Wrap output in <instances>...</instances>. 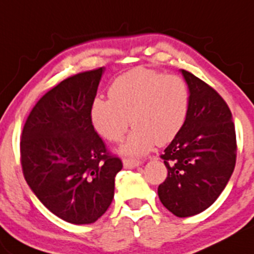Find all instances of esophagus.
Segmentation results:
<instances>
[{
  "mask_svg": "<svg viewBox=\"0 0 254 254\" xmlns=\"http://www.w3.org/2000/svg\"><path fill=\"white\" fill-rule=\"evenodd\" d=\"M141 163H142V162L138 161V159H132V158H124V159H123V165H124V168H127V169H131V168L138 167Z\"/></svg>",
  "mask_w": 254,
  "mask_h": 254,
  "instance_id": "esophagus-1",
  "label": "esophagus"
}]
</instances>
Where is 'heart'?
Here are the masks:
<instances>
[{"label": "heart", "instance_id": "b5f03b06", "mask_svg": "<svg viewBox=\"0 0 254 254\" xmlns=\"http://www.w3.org/2000/svg\"><path fill=\"white\" fill-rule=\"evenodd\" d=\"M109 100L96 97L90 120L98 135L119 142L131 124L134 130L120 151L142 156L156 143L165 145L180 134L189 116L190 90L175 74L136 66L112 82Z\"/></svg>", "mask_w": 254, "mask_h": 254}]
</instances>
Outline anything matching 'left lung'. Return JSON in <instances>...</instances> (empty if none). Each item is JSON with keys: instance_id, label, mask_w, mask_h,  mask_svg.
I'll return each mask as SVG.
<instances>
[{"instance_id": "obj_1", "label": "left lung", "mask_w": 254, "mask_h": 254, "mask_svg": "<svg viewBox=\"0 0 254 254\" xmlns=\"http://www.w3.org/2000/svg\"><path fill=\"white\" fill-rule=\"evenodd\" d=\"M190 90L185 125L161 158L168 176L158 186L161 202L179 218L210 207L223 192L236 163V132L225 101L213 87L181 69Z\"/></svg>"}]
</instances>
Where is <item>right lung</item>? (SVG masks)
<instances>
[{
    "instance_id": "right-lung-1",
    "label": "right lung",
    "mask_w": 254,
    "mask_h": 254,
    "mask_svg": "<svg viewBox=\"0 0 254 254\" xmlns=\"http://www.w3.org/2000/svg\"><path fill=\"white\" fill-rule=\"evenodd\" d=\"M103 68L69 76L31 109L20 136L23 174L41 203L71 224H91L114 197L123 168L93 129L90 106Z\"/></svg>"
}]
</instances>
